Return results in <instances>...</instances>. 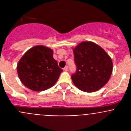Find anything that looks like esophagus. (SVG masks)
I'll list each match as a JSON object with an SVG mask.
<instances>
[{"instance_id": "34e87169", "label": "esophagus", "mask_w": 131, "mask_h": 131, "mask_svg": "<svg viewBox=\"0 0 131 131\" xmlns=\"http://www.w3.org/2000/svg\"><path fill=\"white\" fill-rule=\"evenodd\" d=\"M63 70H64L65 71H68V66H66L64 68H63Z\"/></svg>"}]
</instances>
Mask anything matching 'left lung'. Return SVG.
<instances>
[{"label":"left lung","instance_id":"left-lung-1","mask_svg":"<svg viewBox=\"0 0 131 131\" xmlns=\"http://www.w3.org/2000/svg\"><path fill=\"white\" fill-rule=\"evenodd\" d=\"M76 71L71 75L74 84L84 92L102 88L111 77L112 59L105 50L92 42H82L73 49Z\"/></svg>","mask_w":131,"mask_h":131}]
</instances>
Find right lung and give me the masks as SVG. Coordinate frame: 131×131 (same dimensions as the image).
I'll return each mask as SVG.
<instances>
[{"instance_id": "add662e5", "label": "right lung", "mask_w": 131, "mask_h": 131, "mask_svg": "<svg viewBox=\"0 0 131 131\" xmlns=\"http://www.w3.org/2000/svg\"><path fill=\"white\" fill-rule=\"evenodd\" d=\"M17 71L26 87L43 91L54 86L63 69L53 58L52 50L39 45L25 53L18 62Z\"/></svg>"}]
</instances>
